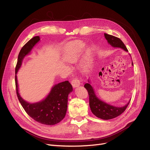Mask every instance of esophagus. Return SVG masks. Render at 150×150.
<instances>
[{"label": "esophagus", "instance_id": "esophagus-1", "mask_svg": "<svg viewBox=\"0 0 150 150\" xmlns=\"http://www.w3.org/2000/svg\"><path fill=\"white\" fill-rule=\"evenodd\" d=\"M71 84L74 87H77L80 86L81 82L77 77H75V78L71 81Z\"/></svg>", "mask_w": 150, "mask_h": 150}]
</instances>
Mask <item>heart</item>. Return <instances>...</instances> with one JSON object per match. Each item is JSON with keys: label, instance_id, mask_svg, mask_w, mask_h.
Here are the masks:
<instances>
[{"label": "heart", "instance_id": "b5f03b06", "mask_svg": "<svg viewBox=\"0 0 150 150\" xmlns=\"http://www.w3.org/2000/svg\"><path fill=\"white\" fill-rule=\"evenodd\" d=\"M86 46V45L81 42V41H77V42H75L66 50V52L64 55V58L65 61L69 63H74V62L76 61V60L78 59L79 56L82 53V51H84ZM92 58V53L91 51H89L87 55V61L83 65V67L84 68H86L88 67L89 63L91 61Z\"/></svg>", "mask_w": 150, "mask_h": 150}]
</instances>
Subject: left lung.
<instances>
[{"label": "left lung", "mask_w": 150, "mask_h": 150, "mask_svg": "<svg viewBox=\"0 0 150 150\" xmlns=\"http://www.w3.org/2000/svg\"><path fill=\"white\" fill-rule=\"evenodd\" d=\"M104 36L108 43L113 47L120 48L126 51H128L125 45L119 38H117L114 37V36L107 33H104ZM84 87L87 89V92H88L89 98V106L92 112L94 115L103 120L112 119V118L119 116L123 112H124L129 103L130 102V100L128 104H126V105L122 107L113 106L107 104V103L100 100L99 98H97L95 94L94 89H93L92 87L90 84H85Z\"/></svg>", "instance_id": "8db88e82"}]
</instances>
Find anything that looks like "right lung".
I'll return each mask as SVG.
<instances>
[{"label":"right lung","instance_id":"add662e5","mask_svg":"<svg viewBox=\"0 0 150 150\" xmlns=\"http://www.w3.org/2000/svg\"><path fill=\"white\" fill-rule=\"evenodd\" d=\"M40 38L38 36L30 40L20 50L18 56L17 63L15 67L17 74L25 56L28 54ZM15 86L18 99L27 114L33 119L42 124L53 125L60 122L64 118L68 107V95L73 91V87L68 81L54 85L50 94L40 102L30 104L20 97L18 90L17 75H15Z\"/></svg>","mask_w":150,"mask_h":150}]
</instances>
